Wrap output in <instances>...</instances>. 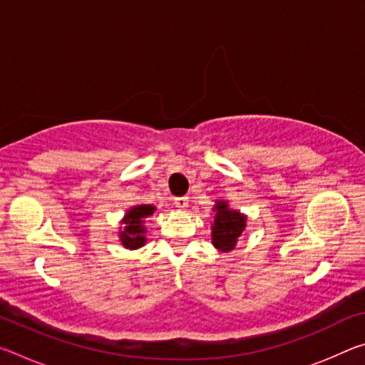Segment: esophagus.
Returning <instances> with one entry per match:
<instances>
[{
  "label": "esophagus",
  "mask_w": 365,
  "mask_h": 365,
  "mask_svg": "<svg viewBox=\"0 0 365 365\" xmlns=\"http://www.w3.org/2000/svg\"><path fill=\"white\" fill-rule=\"evenodd\" d=\"M174 205H175L178 209H187V207H188V197H187V196L174 197Z\"/></svg>",
  "instance_id": "obj_1"
}]
</instances>
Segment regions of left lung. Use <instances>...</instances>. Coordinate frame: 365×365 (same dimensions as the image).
<instances>
[{
	"label": "left lung",
	"instance_id": "8db88e82",
	"mask_svg": "<svg viewBox=\"0 0 365 365\" xmlns=\"http://www.w3.org/2000/svg\"><path fill=\"white\" fill-rule=\"evenodd\" d=\"M212 224V245L219 251L228 252L237 246L238 238L246 227V215L228 207L227 201L215 202Z\"/></svg>",
	"mask_w": 365,
	"mask_h": 365
}]
</instances>
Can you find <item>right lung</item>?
Instances as JSON below:
<instances>
[{
  "mask_svg": "<svg viewBox=\"0 0 365 365\" xmlns=\"http://www.w3.org/2000/svg\"><path fill=\"white\" fill-rule=\"evenodd\" d=\"M156 207L151 205H138L128 209L125 217L122 219V230L119 232L120 242L127 250L141 248L146 243L145 219L154 214Z\"/></svg>",
  "mask_w": 365,
  "mask_h": 365,
  "instance_id": "obj_1",
  "label": "right lung"
}]
</instances>
